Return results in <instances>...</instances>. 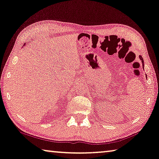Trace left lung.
<instances>
[{"mask_svg": "<svg viewBox=\"0 0 159 159\" xmlns=\"http://www.w3.org/2000/svg\"><path fill=\"white\" fill-rule=\"evenodd\" d=\"M139 58H140V60H141V62H142L143 68H144V63H143V59L142 56H141V55H140V56H139ZM146 77H147V76H146Z\"/></svg>", "mask_w": 159, "mask_h": 159, "instance_id": "8db88e82", "label": "left lung"}]
</instances>
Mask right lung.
Wrapping results in <instances>:
<instances>
[{"label": "right lung", "instance_id": "right-lung-1", "mask_svg": "<svg viewBox=\"0 0 159 159\" xmlns=\"http://www.w3.org/2000/svg\"><path fill=\"white\" fill-rule=\"evenodd\" d=\"M25 45V44H24V45Z\"/></svg>", "mask_w": 159, "mask_h": 159}]
</instances>
